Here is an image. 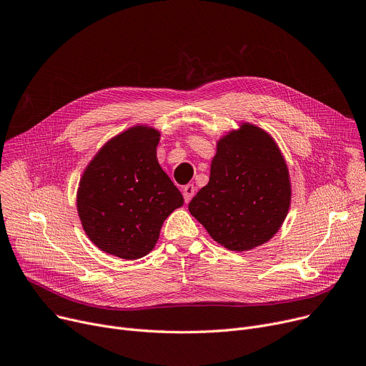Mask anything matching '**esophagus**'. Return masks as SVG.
Returning <instances> with one entry per match:
<instances>
[{
	"mask_svg": "<svg viewBox=\"0 0 366 366\" xmlns=\"http://www.w3.org/2000/svg\"><path fill=\"white\" fill-rule=\"evenodd\" d=\"M182 194H184L185 203H188V202L194 197V194H196V187H194V184H187V185L182 188Z\"/></svg>",
	"mask_w": 366,
	"mask_h": 366,
	"instance_id": "1",
	"label": "esophagus"
}]
</instances>
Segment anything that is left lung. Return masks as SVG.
I'll use <instances>...</instances> for the list:
<instances>
[{"label":"left lung","mask_w":366,"mask_h":366,"mask_svg":"<svg viewBox=\"0 0 366 366\" xmlns=\"http://www.w3.org/2000/svg\"><path fill=\"white\" fill-rule=\"evenodd\" d=\"M290 199L288 169L275 141L257 127L242 125L217 142L209 184L188 209L216 242L244 252L277 234Z\"/></svg>","instance_id":"left-lung-1"}]
</instances>
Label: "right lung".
Instances as JSON below:
<instances>
[{
	"label": "right lung",
	"instance_id": "obj_1",
	"mask_svg": "<svg viewBox=\"0 0 366 366\" xmlns=\"http://www.w3.org/2000/svg\"><path fill=\"white\" fill-rule=\"evenodd\" d=\"M160 134L135 127L110 139L81 178L78 213L94 244L120 259H139L159 239L164 219L184 204L156 156Z\"/></svg>",
	"mask_w": 366,
	"mask_h": 366
}]
</instances>
